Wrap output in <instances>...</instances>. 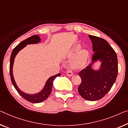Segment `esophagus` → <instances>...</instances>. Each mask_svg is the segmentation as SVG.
<instances>
[{
  "label": "esophagus",
  "instance_id": "1",
  "mask_svg": "<svg viewBox=\"0 0 128 128\" xmlns=\"http://www.w3.org/2000/svg\"><path fill=\"white\" fill-rule=\"evenodd\" d=\"M66 75H68V76H72L74 75L73 72H72V70H68L67 71H66Z\"/></svg>",
  "mask_w": 128,
  "mask_h": 128
}]
</instances>
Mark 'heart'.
I'll use <instances>...</instances> for the list:
<instances>
[{
    "label": "heart",
    "mask_w": 128,
    "mask_h": 128,
    "mask_svg": "<svg viewBox=\"0 0 128 128\" xmlns=\"http://www.w3.org/2000/svg\"><path fill=\"white\" fill-rule=\"evenodd\" d=\"M80 49V45H76L70 53L71 56H74L70 62V64L72 66L75 68H80L82 67L86 64L87 58H88V51L86 49H82V50H79Z\"/></svg>",
    "instance_id": "heart-1"
}]
</instances>
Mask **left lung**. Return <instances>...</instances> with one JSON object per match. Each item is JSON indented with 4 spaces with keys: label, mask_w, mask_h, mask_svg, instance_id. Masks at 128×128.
Segmentation results:
<instances>
[{
    "label": "left lung",
    "mask_w": 128,
    "mask_h": 128,
    "mask_svg": "<svg viewBox=\"0 0 128 128\" xmlns=\"http://www.w3.org/2000/svg\"><path fill=\"white\" fill-rule=\"evenodd\" d=\"M88 37L92 43L94 53L89 66L79 73L82 82L78 92L85 100L94 101L102 98L116 82L118 60L116 52L105 40L91 35ZM97 60L101 64L99 70H95L92 66Z\"/></svg>",
    "instance_id": "left-lung-1"
}]
</instances>
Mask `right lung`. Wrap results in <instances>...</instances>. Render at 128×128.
<instances>
[{
	"label": "right lung",
	"instance_id": "add662e5",
	"mask_svg": "<svg viewBox=\"0 0 128 128\" xmlns=\"http://www.w3.org/2000/svg\"><path fill=\"white\" fill-rule=\"evenodd\" d=\"M41 41V38H40V36L38 35H34L32 37H30L26 39L24 41L21 42L19 45L16 46L15 48L13 49L12 53H11V57H10V77L11 82H12L13 86H14L15 88L18 91V92L21 96L25 99L28 102L34 103V104H37V103H40L43 102L46 99L48 98L49 95H50L51 91H52V86H53V80L55 79L57 76H59L61 75L60 74H58L56 75L52 76L49 78L46 82L45 84L44 87L42 90L40 92L37 93V94H28L26 93L23 92L20 90L18 88L17 86L16 83H15V79L13 76V65H14V59L15 56L18 54V53L20 52V50L26 46V45L28 44H38Z\"/></svg>",
	"mask_w": 128,
	"mask_h": 128
}]
</instances>
